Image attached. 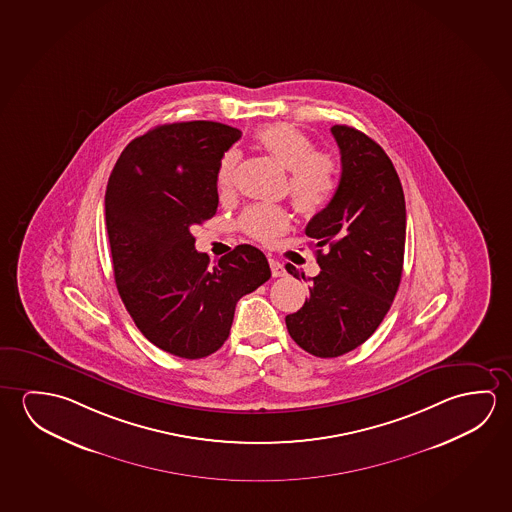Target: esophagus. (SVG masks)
I'll list each match as a JSON object with an SVG mask.
<instances>
[{
    "mask_svg": "<svg viewBox=\"0 0 512 512\" xmlns=\"http://www.w3.org/2000/svg\"><path fill=\"white\" fill-rule=\"evenodd\" d=\"M268 263H270V270H272V276H286V268H284V265L283 263H281V261H277L276 258H268Z\"/></svg>",
    "mask_w": 512,
    "mask_h": 512,
    "instance_id": "1",
    "label": "esophagus"
}]
</instances>
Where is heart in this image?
<instances>
[{"label": "heart", "mask_w": 512, "mask_h": 512, "mask_svg": "<svg viewBox=\"0 0 512 512\" xmlns=\"http://www.w3.org/2000/svg\"><path fill=\"white\" fill-rule=\"evenodd\" d=\"M256 144L288 171V187L295 208L306 217H315L333 201L340 187V169L333 156L315 151L313 140L290 124H268L256 133ZM238 169L236 151L222 156L217 169V185L229 190ZM247 235L268 244L290 228V215L281 206L254 204L240 219Z\"/></svg>", "instance_id": "b5f03b06"}]
</instances>
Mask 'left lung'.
Listing matches in <instances>:
<instances>
[{
    "label": "left lung",
    "mask_w": 512,
    "mask_h": 512,
    "mask_svg": "<svg viewBox=\"0 0 512 512\" xmlns=\"http://www.w3.org/2000/svg\"><path fill=\"white\" fill-rule=\"evenodd\" d=\"M331 133L340 187L306 226L320 274L304 306L286 317L293 341L317 357L347 354L375 333L397 295L406 245L404 190L384 149L350 126L336 124ZM286 270L304 277L293 265Z\"/></svg>",
    "instance_id": "obj_1"
}]
</instances>
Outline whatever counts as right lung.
<instances>
[{"label": "right lung", "mask_w": 512, "mask_h": 512, "mask_svg": "<svg viewBox=\"0 0 512 512\" xmlns=\"http://www.w3.org/2000/svg\"><path fill=\"white\" fill-rule=\"evenodd\" d=\"M242 131L213 121L156 126L124 147L106 185L114 277L140 333L201 359L228 340L236 302L268 281L265 254L236 245L210 268L192 228L219 206L217 169Z\"/></svg>", "instance_id": "obj_1"}]
</instances>
